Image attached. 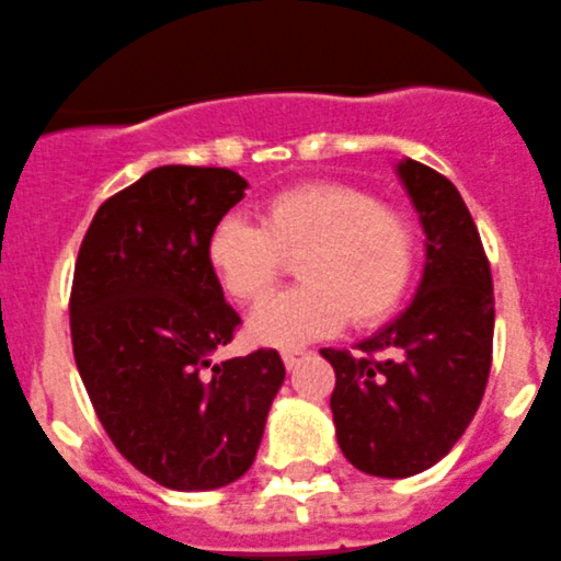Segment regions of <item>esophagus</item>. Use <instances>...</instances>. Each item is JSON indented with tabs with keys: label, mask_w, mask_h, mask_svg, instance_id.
<instances>
[{
	"label": "esophagus",
	"mask_w": 561,
	"mask_h": 561,
	"mask_svg": "<svg viewBox=\"0 0 561 561\" xmlns=\"http://www.w3.org/2000/svg\"><path fill=\"white\" fill-rule=\"evenodd\" d=\"M282 359H285V368L293 370L301 359H305V352H301V348H285V352H282Z\"/></svg>",
	"instance_id": "1"
}]
</instances>
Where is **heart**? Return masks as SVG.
I'll return each mask as SVG.
<instances>
[{
  "label": "heart",
  "mask_w": 561,
  "mask_h": 561,
  "mask_svg": "<svg viewBox=\"0 0 561 561\" xmlns=\"http://www.w3.org/2000/svg\"><path fill=\"white\" fill-rule=\"evenodd\" d=\"M298 261L305 285L251 316L254 343L298 348L345 323L376 327L399 310L415 279L417 229L404 209L348 182H310L276 193L260 224L227 216L209 229L207 260L227 296L263 301Z\"/></svg>",
  "instance_id": "1"
}]
</instances>
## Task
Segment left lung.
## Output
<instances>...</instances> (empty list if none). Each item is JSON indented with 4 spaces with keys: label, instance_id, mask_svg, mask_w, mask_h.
I'll return each instance as SVG.
<instances>
[{
    "label": "left lung",
    "instance_id": "8db88e82",
    "mask_svg": "<svg viewBox=\"0 0 561 561\" xmlns=\"http://www.w3.org/2000/svg\"><path fill=\"white\" fill-rule=\"evenodd\" d=\"M399 176L426 232L415 298L359 354L321 348L334 368L340 451L381 479L415 476L451 451L493 365V274L470 209L423 162H399Z\"/></svg>",
    "mask_w": 561,
    "mask_h": 561
}]
</instances>
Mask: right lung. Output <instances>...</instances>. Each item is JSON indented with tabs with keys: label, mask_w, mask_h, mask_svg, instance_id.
Listing matches in <instances>:
<instances>
[{
	"label": "right lung",
	"mask_w": 561,
	"mask_h": 561,
	"mask_svg": "<svg viewBox=\"0 0 561 561\" xmlns=\"http://www.w3.org/2000/svg\"><path fill=\"white\" fill-rule=\"evenodd\" d=\"M245 187L229 169L149 171L96 209L71 282L77 370L104 432L140 473L185 493L251 468L285 381L274 348L209 359L240 316L207 238Z\"/></svg>",
	"instance_id": "add662e5"
}]
</instances>
